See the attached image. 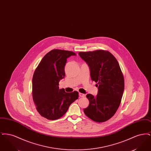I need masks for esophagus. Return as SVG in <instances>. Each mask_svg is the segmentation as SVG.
I'll return each instance as SVG.
<instances>
[{
    "label": "esophagus",
    "instance_id": "obj_1",
    "mask_svg": "<svg viewBox=\"0 0 151 151\" xmlns=\"http://www.w3.org/2000/svg\"><path fill=\"white\" fill-rule=\"evenodd\" d=\"M79 94L80 97H85V94H84L79 93Z\"/></svg>",
    "mask_w": 151,
    "mask_h": 151
}]
</instances>
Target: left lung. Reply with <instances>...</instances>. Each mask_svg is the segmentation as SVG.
I'll return each instance as SVG.
<instances>
[{"instance_id":"1","label":"left lung","mask_w":151,"mask_h":151,"mask_svg":"<svg viewBox=\"0 0 151 151\" xmlns=\"http://www.w3.org/2000/svg\"><path fill=\"white\" fill-rule=\"evenodd\" d=\"M79 55L89 65L91 79L99 89L96 97L86 95L89 104L84 112L94 122H105L115 114L121 102L124 87L121 69L108 51L79 52Z\"/></svg>"}]
</instances>
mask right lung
Here are the masks:
<instances>
[{
    "label": "right lung",
    "instance_id": "right-lung-1",
    "mask_svg": "<svg viewBox=\"0 0 151 151\" xmlns=\"http://www.w3.org/2000/svg\"><path fill=\"white\" fill-rule=\"evenodd\" d=\"M76 54L70 51L54 49L42 59L32 79V96L40 114L49 120L61 118L70 105L78 99L79 93L65 92L59 88V82L65 76L67 59Z\"/></svg>",
    "mask_w": 151,
    "mask_h": 151
}]
</instances>
